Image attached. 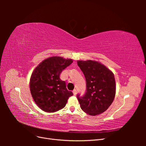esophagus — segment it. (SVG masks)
I'll use <instances>...</instances> for the list:
<instances>
[{
  "label": "esophagus",
  "mask_w": 146,
  "mask_h": 146,
  "mask_svg": "<svg viewBox=\"0 0 146 146\" xmlns=\"http://www.w3.org/2000/svg\"><path fill=\"white\" fill-rule=\"evenodd\" d=\"M72 92H73V94L74 96H76L77 94V90H74Z\"/></svg>",
  "instance_id": "obj_1"
}]
</instances>
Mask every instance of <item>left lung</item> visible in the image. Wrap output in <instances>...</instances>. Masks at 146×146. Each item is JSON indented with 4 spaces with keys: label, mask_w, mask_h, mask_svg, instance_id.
I'll use <instances>...</instances> for the list:
<instances>
[{
    "label": "left lung",
    "mask_w": 146,
    "mask_h": 146,
    "mask_svg": "<svg viewBox=\"0 0 146 146\" xmlns=\"http://www.w3.org/2000/svg\"><path fill=\"white\" fill-rule=\"evenodd\" d=\"M86 82V92L83 97L77 95L80 108L91 116L104 113L111 105L116 95V81L111 70L99 61L78 60Z\"/></svg>",
    "instance_id": "left-lung-1"
}]
</instances>
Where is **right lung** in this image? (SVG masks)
<instances>
[{"label":"right lung","instance_id":"obj_1","mask_svg":"<svg viewBox=\"0 0 146 146\" xmlns=\"http://www.w3.org/2000/svg\"><path fill=\"white\" fill-rule=\"evenodd\" d=\"M72 62V59L54 56L44 60L33 70L30 79V93L42 111L54 113L61 110L73 95L60 78L62 70Z\"/></svg>","mask_w":146,"mask_h":146}]
</instances>
